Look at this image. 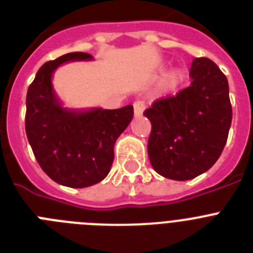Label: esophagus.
Masks as SVG:
<instances>
[{
  "label": "esophagus",
  "mask_w": 253,
  "mask_h": 253,
  "mask_svg": "<svg viewBox=\"0 0 253 253\" xmlns=\"http://www.w3.org/2000/svg\"><path fill=\"white\" fill-rule=\"evenodd\" d=\"M134 115L135 116H140L146 109V104L143 101H135L134 102Z\"/></svg>",
  "instance_id": "34e87169"
}]
</instances>
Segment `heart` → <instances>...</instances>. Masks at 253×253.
Wrapping results in <instances>:
<instances>
[{
	"instance_id": "heart-1",
	"label": "heart",
	"mask_w": 253,
	"mask_h": 253,
	"mask_svg": "<svg viewBox=\"0 0 253 253\" xmlns=\"http://www.w3.org/2000/svg\"><path fill=\"white\" fill-rule=\"evenodd\" d=\"M182 77H184V69L178 66L172 67L165 75V84H169V86H175L176 84L181 81Z\"/></svg>"
}]
</instances>
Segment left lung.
<instances>
[{
    "instance_id": "8db88e82",
    "label": "left lung",
    "mask_w": 253,
    "mask_h": 253,
    "mask_svg": "<svg viewBox=\"0 0 253 253\" xmlns=\"http://www.w3.org/2000/svg\"><path fill=\"white\" fill-rule=\"evenodd\" d=\"M193 82L175 97L158 100L144 115L152 124L148 157L166 178L202 175L222 154L232 123L227 77L208 58H195Z\"/></svg>"
}]
</instances>
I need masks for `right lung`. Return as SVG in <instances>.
<instances>
[{"label":"right lung","mask_w":253,"mask_h":253,"mask_svg":"<svg viewBox=\"0 0 253 253\" xmlns=\"http://www.w3.org/2000/svg\"><path fill=\"white\" fill-rule=\"evenodd\" d=\"M68 53L40 67L26 95L25 129L31 149L46 175L63 186H92L104 180L114 161V146L133 119V106H64L53 87V75L68 62L92 60Z\"/></svg>","instance_id":"obj_1"}]
</instances>
